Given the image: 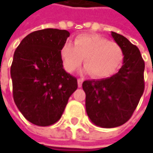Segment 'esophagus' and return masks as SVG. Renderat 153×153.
Segmentation results:
<instances>
[{
	"label": "esophagus",
	"instance_id": "1",
	"mask_svg": "<svg viewBox=\"0 0 153 153\" xmlns=\"http://www.w3.org/2000/svg\"><path fill=\"white\" fill-rule=\"evenodd\" d=\"M82 82H83V79L82 78H79L78 79V87L80 88L82 86Z\"/></svg>",
	"mask_w": 153,
	"mask_h": 153
}]
</instances>
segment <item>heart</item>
<instances>
[{
    "instance_id": "heart-1",
    "label": "heart",
    "mask_w": 153,
    "mask_h": 153,
    "mask_svg": "<svg viewBox=\"0 0 153 153\" xmlns=\"http://www.w3.org/2000/svg\"><path fill=\"white\" fill-rule=\"evenodd\" d=\"M61 57L65 70L75 71L83 58L86 71L96 78L113 74L120 66L124 54L121 47L113 41L97 34H81L74 40V47L65 43L62 47Z\"/></svg>"
}]
</instances>
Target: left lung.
<instances>
[{
	"mask_svg": "<svg viewBox=\"0 0 153 153\" xmlns=\"http://www.w3.org/2000/svg\"><path fill=\"white\" fill-rule=\"evenodd\" d=\"M124 54L123 65L117 74L102 79L82 83L86 93V111L90 120L101 128H116L132 116L144 90V62L136 45L111 32Z\"/></svg>",
	"mask_w": 153,
	"mask_h": 153,
	"instance_id": "1",
	"label": "left lung"
}]
</instances>
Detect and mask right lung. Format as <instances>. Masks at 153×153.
I'll return each instance as SVG.
<instances>
[{
    "mask_svg": "<svg viewBox=\"0 0 153 153\" xmlns=\"http://www.w3.org/2000/svg\"><path fill=\"white\" fill-rule=\"evenodd\" d=\"M70 33L47 28L31 33L16 48L10 67L13 98L31 123L46 127L62 116L77 79L63 68L61 48Z\"/></svg>",
    "mask_w": 153,
    "mask_h": 153,
    "instance_id": "obj_1",
    "label": "right lung"
}]
</instances>
